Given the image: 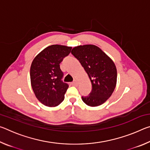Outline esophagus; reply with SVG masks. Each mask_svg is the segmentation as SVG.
<instances>
[{
    "mask_svg": "<svg viewBox=\"0 0 150 150\" xmlns=\"http://www.w3.org/2000/svg\"><path fill=\"white\" fill-rule=\"evenodd\" d=\"M71 85H72L73 86H77V81H73V82H72V83H71Z\"/></svg>",
    "mask_w": 150,
    "mask_h": 150,
    "instance_id": "1",
    "label": "esophagus"
}]
</instances>
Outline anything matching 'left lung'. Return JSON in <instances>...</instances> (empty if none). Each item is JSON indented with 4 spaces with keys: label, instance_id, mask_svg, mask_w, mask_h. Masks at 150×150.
I'll use <instances>...</instances> for the list:
<instances>
[{
    "label": "left lung",
    "instance_id": "obj_1",
    "mask_svg": "<svg viewBox=\"0 0 150 150\" xmlns=\"http://www.w3.org/2000/svg\"><path fill=\"white\" fill-rule=\"evenodd\" d=\"M71 54L79 61L89 77L92 90L82 100L89 106H98L112 95L116 85L117 71L112 60L95 45H78Z\"/></svg>",
    "mask_w": 150,
    "mask_h": 150
}]
</instances>
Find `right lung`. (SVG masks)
Returning <instances> with one entry per match:
<instances>
[{
  "mask_svg": "<svg viewBox=\"0 0 150 150\" xmlns=\"http://www.w3.org/2000/svg\"><path fill=\"white\" fill-rule=\"evenodd\" d=\"M71 47L52 45L40 52L30 67V81L36 98L43 105L55 107L64 100L69 85L63 83L59 64L70 54Z\"/></svg>",
  "mask_w": 150,
  "mask_h": 150,
  "instance_id": "add662e5",
  "label": "right lung"
}]
</instances>
